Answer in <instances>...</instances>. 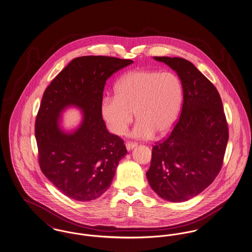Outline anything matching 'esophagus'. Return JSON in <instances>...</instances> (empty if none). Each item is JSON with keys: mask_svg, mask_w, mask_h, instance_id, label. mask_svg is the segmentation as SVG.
I'll use <instances>...</instances> for the list:
<instances>
[{"mask_svg": "<svg viewBox=\"0 0 252 252\" xmlns=\"http://www.w3.org/2000/svg\"><path fill=\"white\" fill-rule=\"evenodd\" d=\"M136 146H137V144H136V143L127 142V143L126 144V149H127V151H130V150H132L133 148H135Z\"/></svg>", "mask_w": 252, "mask_h": 252, "instance_id": "esophagus-1", "label": "esophagus"}]
</instances>
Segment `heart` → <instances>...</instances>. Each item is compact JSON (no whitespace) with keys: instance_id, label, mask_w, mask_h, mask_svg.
Instances as JSON below:
<instances>
[{"instance_id":"obj_1","label":"heart","mask_w":252,"mask_h":252,"mask_svg":"<svg viewBox=\"0 0 252 252\" xmlns=\"http://www.w3.org/2000/svg\"><path fill=\"white\" fill-rule=\"evenodd\" d=\"M114 96H107L101 104V113L108 129L125 134L134 120L132 135L149 139L156 133L163 136L171 130L179 117L183 91L174 72L134 70L125 73L115 85Z\"/></svg>"}]
</instances>
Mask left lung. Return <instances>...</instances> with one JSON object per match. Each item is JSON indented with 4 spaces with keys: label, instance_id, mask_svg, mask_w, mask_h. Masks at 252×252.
Instances as JSON below:
<instances>
[{
    "label": "left lung",
    "instance_id": "left-lung-1",
    "mask_svg": "<svg viewBox=\"0 0 252 252\" xmlns=\"http://www.w3.org/2000/svg\"><path fill=\"white\" fill-rule=\"evenodd\" d=\"M177 72L182 84L180 117L167 139L152 148L147 180L170 202L187 201L210 186L222 167L228 129L213 83L190 61L154 57Z\"/></svg>",
    "mask_w": 252,
    "mask_h": 252
}]
</instances>
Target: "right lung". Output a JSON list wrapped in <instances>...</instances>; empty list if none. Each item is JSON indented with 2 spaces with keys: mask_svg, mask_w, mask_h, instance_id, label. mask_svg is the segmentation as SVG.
Instances as JSON below:
<instances>
[{
  "mask_svg": "<svg viewBox=\"0 0 252 252\" xmlns=\"http://www.w3.org/2000/svg\"><path fill=\"white\" fill-rule=\"evenodd\" d=\"M132 63L103 56L76 58L43 94L35 126L39 166L58 190L76 201L106 192L127 153L124 141L108 131L101 104L108 77ZM72 106L83 112L82 122L66 131L61 115Z\"/></svg>",
  "mask_w": 252,
  "mask_h": 252,
  "instance_id": "obj_1",
  "label": "right lung"
}]
</instances>
